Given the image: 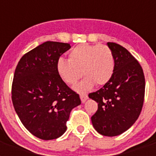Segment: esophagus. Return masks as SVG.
Masks as SVG:
<instances>
[{
    "mask_svg": "<svg viewBox=\"0 0 156 156\" xmlns=\"http://www.w3.org/2000/svg\"><path fill=\"white\" fill-rule=\"evenodd\" d=\"M80 98L82 100V103H85V101L88 99V96L87 94H80Z\"/></svg>",
    "mask_w": 156,
    "mask_h": 156,
    "instance_id": "1",
    "label": "esophagus"
}]
</instances>
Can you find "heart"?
I'll use <instances>...</instances> for the list:
<instances>
[{
	"mask_svg": "<svg viewBox=\"0 0 156 156\" xmlns=\"http://www.w3.org/2000/svg\"><path fill=\"white\" fill-rule=\"evenodd\" d=\"M115 59L112 51L106 45L83 44L69 52V60L58 59L56 71L61 80L69 85L75 84L83 74L85 78L76 90L86 92L93 86H103L108 83L113 74Z\"/></svg>",
	"mask_w": 156,
	"mask_h": 156,
	"instance_id": "heart-1",
	"label": "heart"
}]
</instances>
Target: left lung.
Here are the masks:
<instances>
[{"label": "left lung", "mask_w": 156, "mask_h": 156, "mask_svg": "<svg viewBox=\"0 0 156 156\" xmlns=\"http://www.w3.org/2000/svg\"><path fill=\"white\" fill-rule=\"evenodd\" d=\"M115 59L113 74L108 83L88 96L98 103L92 116L98 133L113 137L133 126L140 115L145 95V77L142 66L128 50L108 43Z\"/></svg>", "instance_id": "obj_1"}]
</instances>
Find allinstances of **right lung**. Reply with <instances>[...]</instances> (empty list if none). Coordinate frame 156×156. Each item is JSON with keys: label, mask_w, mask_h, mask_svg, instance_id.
Segmentation results:
<instances>
[{"label": "right lung", "mask_w": 156, "mask_h": 156, "mask_svg": "<svg viewBox=\"0 0 156 156\" xmlns=\"http://www.w3.org/2000/svg\"><path fill=\"white\" fill-rule=\"evenodd\" d=\"M69 44L47 41L24 54L13 74L11 98L21 122L35 137L51 140L66 130L71 110L81 104L79 95L56 71Z\"/></svg>", "instance_id": "1"}]
</instances>
